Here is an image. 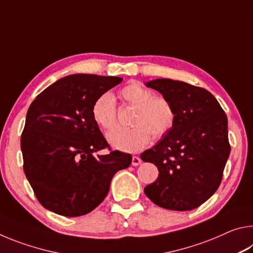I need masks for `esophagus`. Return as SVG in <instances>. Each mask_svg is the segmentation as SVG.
I'll return each instance as SVG.
<instances>
[{
  "instance_id": "34e87169",
  "label": "esophagus",
  "mask_w": 253,
  "mask_h": 253,
  "mask_svg": "<svg viewBox=\"0 0 253 253\" xmlns=\"http://www.w3.org/2000/svg\"><path fill=\"white\" fill-rule=\"evenodd\" d=\"M140 163H142V160L138 156H132L131 158V165L132 166H138Z\"/></svg>"
}]
</instances>
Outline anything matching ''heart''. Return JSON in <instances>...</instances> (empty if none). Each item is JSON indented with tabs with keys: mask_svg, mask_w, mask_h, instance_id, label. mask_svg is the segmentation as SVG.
Segmentation results:
<instances>
[{
	"mask_svg": "<svg viewBox=\"0 0 253 253\" xmlns=\"http://www.w3.org/2000/svg\"><path fill=\"white\" fill-rule=\"evenodd\" d=\"M128 105L135 107L130 128H117L108 134L110 146L121 152L135 153L145 148L154 138H161L172 129L175 123L173 105L164 97H154V93L142 84L132 83L121 91ZM93 121L101 128L110 130L116 126V102L109 92L97 98L91 108Z\"/></svg>",
	"mask_w": 253,
	"mask_h": 253,
	"instance_id": "b5f03b06",
	"label": "heart"
}]
</instances>
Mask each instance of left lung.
<instances>
[{
    "label": "left lung",
    "instance_id": "1",
    "mask_svg": "<svg viewBox=\"0 0 253 253\" xmlns=\"http://www.w3.org/2000/svg\"><path fill=\"white\" fill-rule=\"evenodd\" d=\"M173 105L175 123L152 148L140 154L156 165L158 177L144 188L153 203L174 211H190L219 187L230 155L228 118L207 89L161 78L145 83Z\"/></svg>",
    "mask_w": 253,
    "mask_h": 253
}]
</instances>
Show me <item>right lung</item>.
<instances>
[{
	"mask_svg": "<svg viewBox=\"0 0 253 253\" xmlns=\"http://www.w3.org/2000/svg\"><path fill=\"white\" fill-rule=\"evenodd\" d=\"M121 77L71 75L49 85L29 107L21 137L23 169L42 207L60 215H84L108 194L111 178L131 163L109 147L93 121L95 100Z\"/></svg>",
	"mask_w": 253,
	"mask_h": 253,
	"instance_id": "right-lung-1",
	"label": "right lung"
}]
</instances>
